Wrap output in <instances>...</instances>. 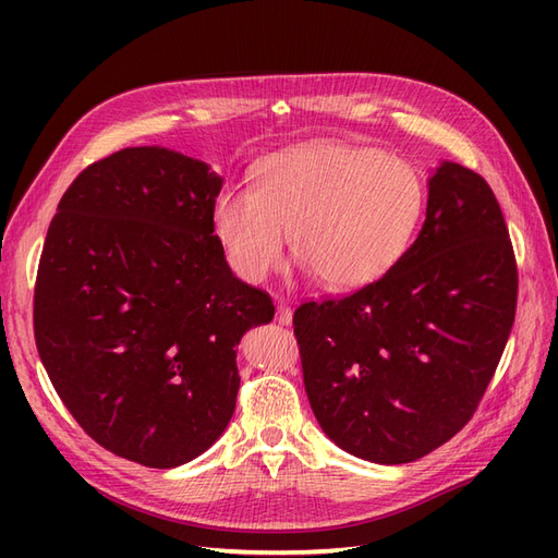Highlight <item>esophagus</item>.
Listing matches in <instances>:
<instances>
[{"mask_svg":"<svg viewBox=\"0 0 558 558\" xmlns=\"http://www.w3.org/2000/svg\"><path fill=\"white\" fill-rule=\"evenodd\" d=\"M277 320H279V324H291V310L286 305L277 307Z\"/></svg>","mask_w":558,"mask_h":558,"instance_id":"esophagus-1","label":"esophagus"}]
</instances>
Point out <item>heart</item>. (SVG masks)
I'll use <instances>...</instances> for the list:
<instances>
[{
	"label": "heart",
	"mask_w": 558,
	"mask_h": 558,
	"mask_svg": "<svg viewBox=\"0 0 558 558\" xmlns=\"http://www.w3.org/2000/svg\"><path fill=\"white\" fill-rule=\"evenodd\" d=\"M347 251L349 248H363V251H369L373 248L377 242H379V238H381V232L379 230H373V228H363V226H359V228H353V230H349V234H347Z\"/></svg>",
	"instance_id": "heart-1"
}]
</instances>
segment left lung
<instances>
[{
	"label": "left lung",
	"instance_id": "left-lung-1",
	"mask_svg": "<svg viewBox=\"0 0 558 558\" xmlns=\"http://www.w3.org/2000/svg\"><path fill=\"white\" fill-rule=\"evenodd\" d=\"M221 185L179 150L123 148L72 181L46 232L39 359L78 426L146 468L189 463L223 435L234 344L275 316L214 234Z\"/></svg>",
	"mask_w": 558,
	"mask_h": 558
}]
</instances>
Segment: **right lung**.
<instances>
[{"mask_svg": "<svg viewBox=\"0 0 558 558\" xmlns=\"http://www.w3.org/2000/svg\"><path fill=\"white\" fill-rule=\"evenodd\" d=\"M517 260L488 183L456 162L428 181L426 221L377 281L293 314L320 428L359 459L430 453L475 414L514 324Z\"/></svg>", "mask_w": 558, "mask_h": 558, "instance_id": "1", "label": "right lung"}]
</instances>
